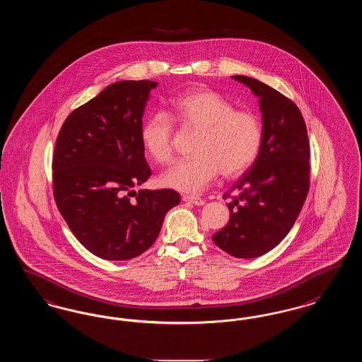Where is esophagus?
I'll list each match as a JSON object with an SVG mask.
<instances>
[{"label": "esophagus", "mask_w": 362, "mask_h": 362, "mask_svg": "<svg viewBox=\"0 0 362 362\" xmlns=\"http://www.w3.org/2000/svg\"><path fill=\"white\" fill-rule=\"evenodd\" d=\"M183 201H185V202H189V204H192V205H195V206H202V205H205V201H204L202 198H199V197H192V195H183Z\"/></svg>", "instance_id": "34e87169"}]
</instances>
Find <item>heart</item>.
Instances as JSON below:
<instances>
[{"label":"heart","instance_id":"obj_1","mask_svg":"<svg viewBox=\"0 0 362 362\" xmlns=\"http://www.w3.org/2000/svg\"><path fill=\"white\" fill-rule=\"evenodd\" d=\"M173 117L199 129L192 152L161 175L168 189L198 194L220 175L235 176L257 160L263 145L258 114L236 110L235 104L210 89H195L173 100ZM141 142L152 160L168 164L173 157V121L165 111H155L141 127Z\"/></svg>","mask_w":362,"mask_h":362}]
</instances>
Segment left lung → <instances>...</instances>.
Segmentation results:
<instances>
[{"mask_svg": "<svg viewBox=\"0 0 362 362\" xmlns=\"http://www.w3.org/2000/svg\"><path fill=\"white\" fill-rule=\"evenodd\" d=\"M259 99L263 145L250 171L232 189L228 225L211 239L235 258H258L289 233L310 189V141L298 107L274 88L232 76Z\"/></svg>", "mask_w": 362, "mask_h": 362, "instance_id": "obj_1", "label": "left lung"}]
</instances>
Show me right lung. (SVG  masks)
I'll list each match as a JSON object with an SVG mask.
<instances>
[{
	"mask_svg": "<svg viewBox=\"0 0 362 362\" xmlns=\"http://www.w3.org/2000/svg\"><path fill=\"white\" fill-rule=\"evenodd\" d=\"M156 81H118L74 110L55 142L52 189L58 210L89 252L129 260L155 243L173 189H139L151 176L141 127Z\"/></svg>",
	"mask_w": 362,
	"mask_h": 362,
	"instance_id": "right-lung-1",
	"label": "right lung"
}]
</instances>
